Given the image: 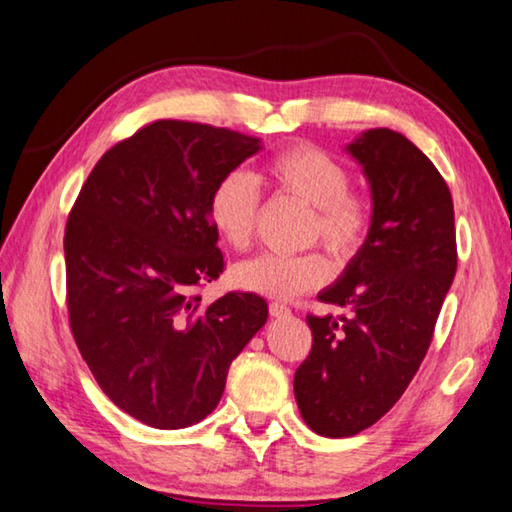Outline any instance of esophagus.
Instances as JSON below:
<instances>
[{
  "label": "esophagus",
  "instance_id": "34e87169",
  "mask_svg": "<svg viewBox=\"0 0 512 512\" xmlns=\"http://www.w3.org/2000/svg\"><path fill=\"white\" fill-rule=\"evenodd\" d=\"M288 313H290V308L286 304H281V301H272V304H270V315L272 317H283Z\"/></svg>",
  "mask_w": 512,
  "mask_h": 512
}]
</instances>
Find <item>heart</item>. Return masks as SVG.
I'll use <instances>...</instances> for the list:
<instances>
[{"label": "heart", "instance_id": "obj_1", "mask_svg": "<svg viewBox=\"0 0 512 512\" xmlns=\"http://www.w3.org/2000/svg\"><path fill=\"white\" fill-rule=\"evenodd\" d=\"M261 181L276 195L311 206L308 238L320 240L338 258L356 256L372 231V204L351 186L345 163L313 142H295L263 163ZM208 220L226 247L245 251L254 240L258 220V186L242 170L224 172L208 197ZM331 276V261L322 251L297 256L261 254L233 267L238 288L263 297L290 299Z\"/></svg>", "mask_w": 512, "mask_h": 512}]
</instances>
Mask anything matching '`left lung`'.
<instances>
[{
  "label": "left lung",
  "mask_w": 512,
  "mask_h": 512,
  "mask_svg": "<svg viewBox=\"0 0 512 512\" xmlns=\"http://www.w3.org/2000/svg\"><path fill=\"white\" fill-rule=\"evenodd\" d=\"M372 186V231L322 304L306 315L313 347L295 372L304 422L349 438L404 395L433 340L458 265L454 201L435 165L406 136L370 129L349 145Z\"/></svg>",
  "instance_id": "obj_1"
}]
</instances>
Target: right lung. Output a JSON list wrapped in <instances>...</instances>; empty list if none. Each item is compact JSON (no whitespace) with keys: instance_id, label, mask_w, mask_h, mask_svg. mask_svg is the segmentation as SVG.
I'll use <instances>...</instances> for the list:
<instances>
[{"instance_id":"add662e5","label":"right lung","mask_w":512,"mask_h":512,"mask_svg":"<svg viewBox=\"0 0 512 512\" xmlns=\"http://www.w3.org/2000/svg\"><path fill=\"white\" fill-rule=\"evenodd\" d=\"M261 138L156 120L92 167L65 224L70 331L106 397L154 429H183L222 399L231 360L267 320L254 292L201 306L224 272L208 197Z\"/></svg>"}]
</instances>
